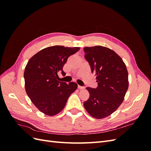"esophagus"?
<instances>
[{
  "mask_svg": "<svg viewBox=\"0 0 151 151\" xmlns=\"http://www.w3.org/2000/svg\"><path fill=\"white\" fill-rule=\"evenodd\" d=\"M78 88L79 89H84L85 88V87L84 86H78Z\"/></svg>",
  "mask_w": 151,
  "mask_h": 151,
  "instance_id": "1",
  "label": "esophagus"
}]
</instances>
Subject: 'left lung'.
Instances as JSON below:
<instances>
[{
  "instance_id": "left-lung-1",
  "label": "left lung",
  "mask_w": 151,
  "mask_h": 151,
  "mask_svg": "<svg viewBox=\"0 0 151 151\" xmlns=\"http://www.w3.org/2000/svg\"><path fill=\"white\" fill-rule=\"evenodd\" d=\"M84 51L98 84L96 89L86 88L89 98L84 106L91 116L101 119L115 112L122 103L129 88L128 71L122 58L107 47H85Z\"/></svg>"
}]
</instances>
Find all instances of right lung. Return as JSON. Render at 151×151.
<instances>
[{
	"instance_id": "right-lung-1",
	"label": "right lung",
	"mask_w": 151,
	"mask_h": 151,
	"mask_svg": "<svg viewBox=\"0 0 151 151\" xmlns=\"http://www.w3.org/2000/svg\"><path fill=\"white\" fill-rule=\"evenodd\" d=\"M79 47H49L40 50L27 63L24 72L25 90L39 110L48 116L55 115L65 107L70 95L77 88L74 82L58 81V72L63 71L67 58Z\"/></svg>"
}]
</instances>
